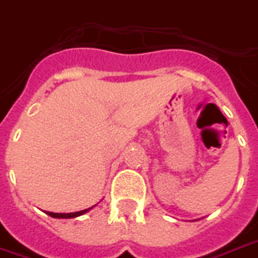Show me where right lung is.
<instances>
[{
    "label": "right lung",
    "instance_id": "add662e5",
    "mask_svg": "<svg viewBox=\"0 0 258 258\" xmlns=\"http://www.w3.org/2000/svg\"><path fill=\"white\" fill-rule=\"evenodd\" d=\"M89 209L81 210V212H75V213H52V212H46V214H49L50 217H54V219H73V217H78L81 214L86 213Z\"/></svg>",
    "mask_w": 258,
    "mask_h": 258
}]
</instances>
